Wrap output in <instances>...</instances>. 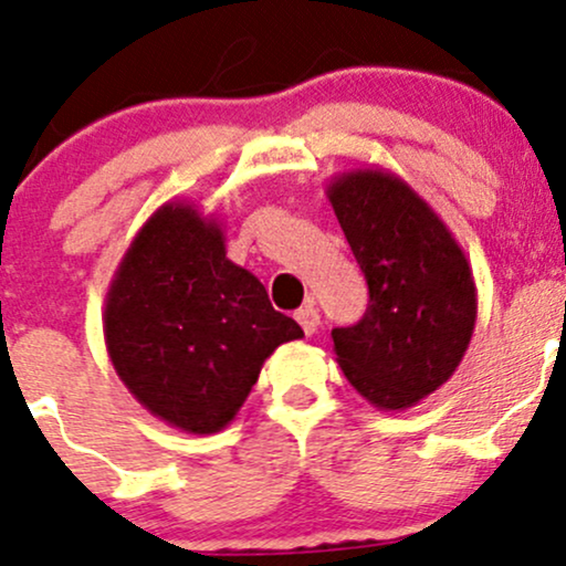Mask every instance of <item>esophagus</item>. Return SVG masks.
Wrapping results in <instances>:
<instances>
[{
  "label": "esophagus",
  "mask_w": 566,
  "mask_h": 566,
  "mask_svg": "<svg viewBox=\"0 0 566 566\" xmlns=\"http://www.w3.org/2000/svg\"><path fill=\"white\" fill-rule=\"evenodd\" d=\"M295 319H297V325L303 327V333H306V335H314L316 327H319V312H316V308H314V303H308V306L297 308Z\"/></svg>",
  "instance_id": "obj_1"
}]
</instances>
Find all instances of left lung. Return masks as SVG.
<instances>
[{"label":"left lung","instance_id":"obj_1","mask_svg":"<svg viewBox=\"0 0 566 566\" xmlns=\"http://www.w3.org/2000/svg\"><path fill=\"white\" fill-rule=\"evenodd\" d=\"M327 198L370 293L363 319L333 331L335 359L370 406L406 411L443 387L468 352L473 269L430 203L392 171L335 174Z\"/></svg>","mask_w":566,"mask_h":566}]
</instances>
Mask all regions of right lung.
I'll return each mask as SVG.
<instances>
[{
	"label": "right lung",
	"instance_id": "1",
	"mask_svg": "<svg viewBox=\"0 0 566 566\" xmlns=\"http://www.w3.org/2000/svg\"><path fill=\"white\" fill-rule=\"evenodd\" d=\"M303 338L260 279L226 254L214 214L169 201L134 235L104 301L112 368L142 406L190 434L228 427L276 346Z\"/></svg>",
	"mask_w": 566,
	"mask_h": 566
}]
</instances>
